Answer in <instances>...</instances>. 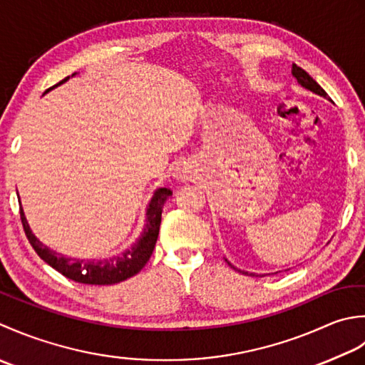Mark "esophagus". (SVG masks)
I'll return each mask as SVG.
<instances>
[{
	"label": "esophagus",
	"mask_w": 365,
	"mask_h": 365,
	"mask_svg": "<svg viewBox=\"0 0 365 365\" xmlns=\"http://www.w3.org/2000/svg\"><path fill=\"white\" fill-rule=\"evenodd\" d=\"M175 178L178 181H189L192 178V168L189 165H181L176 168Z\"/></svg>",
	"instance_id": "34e87169"
}]
</instances>
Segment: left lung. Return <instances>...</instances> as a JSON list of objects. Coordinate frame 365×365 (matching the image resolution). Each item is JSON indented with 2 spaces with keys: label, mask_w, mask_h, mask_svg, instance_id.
Masks as SVG:
<instances>
[{
  "label": "left lung",
  "mask_w": 365,
  "mask_h": 365,
  "mask_svg": "<svg viewBox=\"0 0 365 365\" xmlns=\"http://www.w3.org/2000/svg\"><path fill=\"white\" fill-rule=\"evenodd\" d=\"M292 73H293V77L297 80V83H299L301 86H304L306 89H310L312 93H315V94H318V96H323V98H326V99H329L328 98V94H326V91L324 89L319 86L317 81L312 78L309 73L304 71V69H301V68H297L296 64H293V69H292ZM225 262L233 267V269H236L237 272H242V274H247V276H255V274H249V272H244V271H241V269H237V267H235L232 263L228 262V259H225Z\"/></svg>",
  "instance_id": "8db88e82"
}]
</instances>
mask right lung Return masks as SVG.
<instances>
[{
  "label": "right lung",
  "instance_id": "1",
  "mask_svg": "<svg viewBox=\"0 0 365 365\" xmlns=\"http://www.w3.org/2000/svg\"><path fill=\"white\" fill-rule=\"evenodd\" d=\"M76 73H72V77ZM69 77L59 81L55 86L50 89L59 86L64 81H68ZM172 190L167 187H160L154 192V195L150 202V206L146 210V224L143 228V233L133 242L132 247L124 250L123 254L103 258V259H77V258H68L61 254H56L55 250H50L47 245H43L37 237L33 235L31 228H29L25 212L20 207V219L21 225H24L25 235L28 237L29 244L33 245L36 254L39 255L43 262L50 264L53 269L61 272L64 277H68L78 284L86 285H113L120 284L123 280H128L132 276H135L143 266L148 263V259L153 255L155 241L159 236L160 220H162V207L163 203L167 202V198L172 195Z\"/></svg>",
  "mask_w": 365,
  "mask_h": 365
}]
</instances>
